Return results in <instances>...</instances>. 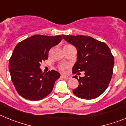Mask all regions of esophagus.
<instances>
[{"label":"esophagus","mask_w":126,"mask_h":126,"mask_svg":"<svg viewBox=\"0 0 126 126\" xmlns=\"http://www.w3.org/2000/svg\"><path fill=\"white\" fill-rule=\"evenodd\" d=\"M61 76L64 79H65L67 80V79H71V76H65V75H62Z\"/></svg>","instance_id":"34e87169"}]
</instances>
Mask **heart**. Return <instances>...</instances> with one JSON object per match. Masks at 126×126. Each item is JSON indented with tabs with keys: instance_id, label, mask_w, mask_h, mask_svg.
Returning a JSON list of instances; mask_svg holds the SVG:
<instances>
[{
	"instance_id": "heart-1",
	"label": "heart",
	"mask_w": 126,
	"mask_h": 126,
	"mask_svg": "<svg viewBox=\"0 0 126 126\" xmlns=\"http://www.w3.org/2000/svg\"><path fill=\"white\" fill-rule=\"evenodd\" d=\"M65 46H67V45H65Z\"/></svg>"
}]
</instances>
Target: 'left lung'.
Segmentation results:
<instances>
[{"instance_id": "obj_1", "label": "left lung", "mask_w": 126, "mask_h": 126, "mask_svg": "<svg viewBox=\"0 0 126 126\" xmlns=\"http://www.w3.org/2000/svg\"><path fill=\"white\" fill-rule=\"evenodd\" d=\"M66 42L77 49V61L73 67V74L84 71V76H75L78 87L73 93L78 98L91 100L98 97L106 90L112 78L114 58L105 43L90 36L62 35Z\"/></svg>"}]
</instances>
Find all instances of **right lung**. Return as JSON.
<instances>
[{
    "instance_id": "right-lung-1",
    "label": "right lung",
    "mask_w": 126,
    "mask_h": 126,
    "mask_svg": "<svg viewBox=\"0 0 126 126\" xmlns=\"http://www.w3.org/2000/svg\"><path fill=\"white\" fill-rule=\"evenodd\" d=\"M62 37L35 34L17 43L9 60L11 79L19 95L29 100H42L49 94L61 74L52 70L42 73L40 63L48 58L51 48Z\"/></svg>"
}]
</instances>
